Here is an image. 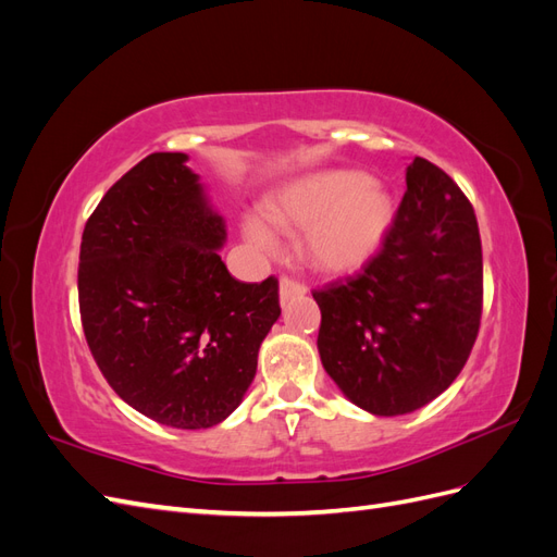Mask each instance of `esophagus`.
Here are the masks:
<instances>
[{
  "mask_svg": "<svg viewBox=\"0 0 557 557\" xmlns=\"http://www.w3.org/2000/svg\"><path fill=\"white\" fill-rule=\"evenodd\" d=\"M278 295H281V305L285 307V305H288V301H293V299H297V297H305V295H307V288H305V285H301L299 281L283 276L281 283H278Z\"/></svg>",
  "mask_w": 557,
  "mask_h": 557,
  "instance_id": "1",
  "label": "esophagus"
}]
</instances>
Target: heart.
<instances>
[{"label": "heart", "mask_w": 557, "mask_h": 557, "mask_svg": "<svg viewBox=\"0 0 557 557\" xmlns=\"http://www.w3.org/2000/svg\"><path fill=\"white\" fill-rule=\"evenodd\" d=\"M267 218L285 232H305L299 250L315 272L350 274L372 260L395 223V201L360 170L301 176L267 201ZM244 239L264 256L278 248L260 218H246Z\"/></svg>", "instance_id": "1"}]
</instances>
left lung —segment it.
<instances>
[{
	"instance_id": "obj_1",
	"label": "left lung",
	"mask_w": 557,
	"mask_h": 557,
	"mask_svg": "<svg viewBox=\"0 0 557 557\" xmlns=\"http://www.w3.org/2000/svg\"><path fill=\"white\" fill-rule=\"evenodd\" d=\"M313 299L320 360L352 404L401 416L440 397L462 372L483 309L479 223L458 183L416 158L381 250Z\"/></svg>"
}]
</instances>
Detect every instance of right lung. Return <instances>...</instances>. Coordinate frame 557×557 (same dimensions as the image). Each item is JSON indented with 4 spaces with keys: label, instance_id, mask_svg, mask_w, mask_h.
Masks as SVG:
<instances>
[{
    "label": "right lung",
    "instance_id": "right-lung-1",
    "mask_svg": "<svg viewBox=\"0 0 557 557\" xmlns=\"http://www.w3.org/2000/svg\"><path fill=\"white\" fill-rule=\"evenodd\" d=\"M185 162L153 153L111 185L83 230L78 307L115 395L156 423L201 430L242 404L281 307L274 276L227 272L225 223Z\"/></svg>",
    "mask_w": 557,
    "mask_h": 557
}]
</instances>
